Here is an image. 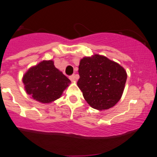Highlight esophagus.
<instances>
[{
  "label": "esophagus",
  "mask_w": 157,
  "mask_h": 157,
  "mask_svg": "<svg viewBox=\"0 0 157 157\" xmlns=\"http://www.w3.org/2000/svg\"><path fill=\"white\" fill-rule=\"evenodd\" d=\"M69 79H70L71 81H75V80H76V76H75V75H71V76L69 77Z\"/></svg>",
  "instance_id": "obj_1"
}]
</instances>
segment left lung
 I'll use <instances>...</instances> for the list:
<instances>
[{
    "instance_id": "left-lung-1",
    "label": "left lung",
    "mask_w": 157,
    "mask_h": 157,
    "mask_svg": "<svg viewBox=\"0 0 157 157\" xmlns=\"http://www.w3.org/2000/svg\"><path fill=\"white\" fill-rule=\"evenodd\" d=\"M78 71L77 86L90 107L103 110L118 102L127 78L126 70L119 63L95 54L80 60Z\"/></svg>"
}]
</instances>
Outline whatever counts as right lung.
I'll list each match as a JSON object with an SVG mask.
<instances>
[{
    "mask_svg": "<svg viewBox=\"0 0 157 157\" xmlns=\"http://www.w3.org/2000/svg\"><path fill=\"white\" fill-rule=\"evenodd\" d=\"M25 90L31 98L42 104L59 99L71 81L56 68L52 60H42L33 66L22 77Z\"/></svg>",
    "mask_w": 157,
    "mask_h": 157,
    "instance_id": "1",
    "label": "right lung"
}]
</instances>
